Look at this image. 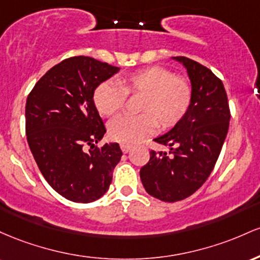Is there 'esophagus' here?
<instances>
[{
  "label": "esophagus",
  "instance_id": "esophagus-1",
  "mask_svg": "<svg viewBox=\"0 0 260 260\" xmlns=\"http://www.w3.org/2000/svg\"><path fill=\"white\" fill-rule=\"evenodd\" d=\"M120 147H121L122 152L127 153V152H129V151L131 150V148H133V146H131V145H126V144H121Z\"/></svg>",
  "mask_w": 260,
  "mask_h": 260
}]
</instances>
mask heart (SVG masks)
<instances>
[{
    "label": "heart",
    "mask_w": 260,
    "mask_h": 260,
    "mask_svg": "<svg viewBox=\"0 0 260 260\" xmlns=\"http://www.w3.org/2000/svg\"><path fill=\"white\" fill-rule=\"evenodd\" d=\"M142 95L138 116L119 115L109 122L108 131L113 140L134 144L144 140L159 126L177 124L191 103V86L180 76H174L161 66H151L125 76L120 84L114 81L101 83L94 91V104L99 114L110 116L124 107L126 95Z\"/></svg>",
    "instance_id": "b5f03b06"
}]
</instances>
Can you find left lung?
Masks as SVG:
<instances>
[{
	"mask_svg": "<svg viewBox=\"0 0 260 260\" xmlns=\"http://www.w3.org/2000/svg\"><path fill=\"white\" fill-rule=\"evenodd\" d=\"M186 69L191 83L188 112L167 134L154 139L169 146L167 152L151 151L140 171L148 194L174 203L194 194L215 167L229 131V101L222 81L211 70L184 56L173 57Z\"/></svg>",
	"mask_w": 260,
	"mask_h": 260,
	"instance_id": "1",
	"label": "left lung"
}]
</instances>
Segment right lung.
Wrapping results in <instances>:
<instances>
[{
  "instance_id": "add662e5",
  "label": "right lung",
  "mask_w": 260,
  "mask_h": 260,
  "mask_svg": "<svg viewBox=\"0 0 260 260\" xmlns=\"http://www.w3.org/2000/svg\"><path fill=\"white\" fill-rule=\"evenodd\" d=\"M119 70L93 57H70L51 67L27 98L29 148L46 182L67 200L92 203L112 183L122 152L116 142L95 146L107 130L93 94Z\"/></svg>"
}]
</instances>
